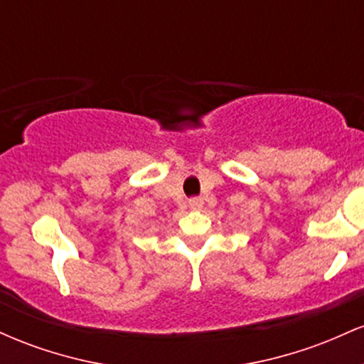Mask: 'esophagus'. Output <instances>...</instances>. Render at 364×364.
I'll return each mask as SVG.
<instances>
[{"label": "esophagus", "mask_w": 364, "mask_h": 364, "mask_svg": "<svg viewBox=\"0 0 364 364\" xmlns=\"http://www.w3.org/2000/svg\"><path fill=\"white\" fill-rule=\"evenodd\" d=\"M188 203H190L191 208H200L203 205V200L198 198V196H195V198H190V202Z\"/></svg>", "instance_id": "esophagus-1"}]
</instances>
